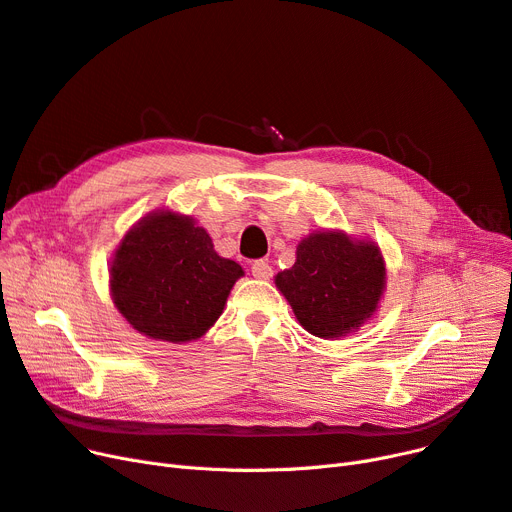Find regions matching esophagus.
<instances>
[{
  "label": "esophagus",
  "instance_id": "1",
  "mask_svg": "<svg viewBox=\"0 0 512 512\" xmlns=\"http://www.w3.org/2000/svg\"><path fill=\"white\" fill-rule=\"evenodd\" d=\"M252 275H254L256 279H269V277L273 275L271 264H269L267 260H254V262H252Z\"/></svg>",
  "mask_w": 512,
  "mask_h": 512
}]
</instances>
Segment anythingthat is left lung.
Here are the masks:
<instances>
[{
    "label": "left lung",
    "instance_id": "obj_1",
    "mask_svg": "<svg viewBox=\"0 0 512 512\" xmlns=\"http://www.w3.org/2000/svg\"><path fill=\"white\" fill-rule=\"evenodd\" d=\"M384 275L374 243L321 231L300 241L294 267L277 273L275 283L306 332L338 338L376 311Z\"/></svg>",
    "mask_w": 512,
    "mask_h": 512
}]
</instances>
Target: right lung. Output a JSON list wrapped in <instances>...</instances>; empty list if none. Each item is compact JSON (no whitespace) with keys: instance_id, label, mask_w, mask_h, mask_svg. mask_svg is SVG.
Returning <instances> with one entry per match:
<instances>
[{"instance_id":"add662e5","label":"right lung","mask_w":512,"mask_h":512,"mask_svg":"<svg viewBox=\"0 0 512 512\" xmlns=\"http://www.w3.org/2000/svg\"><path fill=\"white\" fill-rule=\"evenodd\" d=\"M241 275L235 260L214 252L210 235L193 218L157 212L121 241L111 264V292L140 334L189 342L222 315Z\"/></svg>"}]
</instances>
